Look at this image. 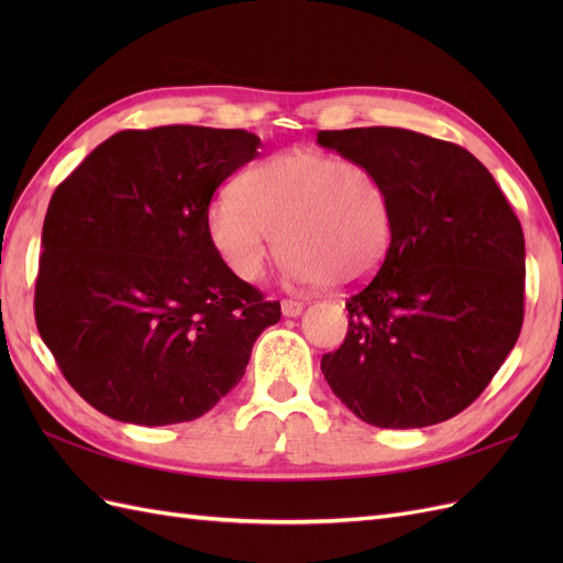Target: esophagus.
I'll use <instances>...</instances> for the list:
<instances>
[{"mask_svg":"<svg viewBox=\"0 0 563 563\" xmlns=\"http://www.w3.org/2000/svg\"><path fill=\"white\" fill-rule=\"evenodd\" d=\"M302 312V302L298 300H282V314L284 317H298Z\"/></svg>","mask_w":563,"mask_h":563,"instance_id":"obj_1","label":"esophagus"}]
</instances>
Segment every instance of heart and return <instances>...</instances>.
I'll return each instance as SVG.
<instances>
[{"instance_id": "heart-1", "label": "heart", "mask_w": 563, "mask_h": 563, "mask_svg": "<svg viewBox=\"0 0 563 563\" xmlns=\"http://www.w3.org/2000/svg\"><path fill=\"white\" fill-rule=\"evenodd\" d=\"M209 234L234 275L258 279L284 253L294 284L340 288L366 282L389 249L391 218L380 178L329 152L288 150L246 172L209 209Z\"/></svg>"}]
</instances>
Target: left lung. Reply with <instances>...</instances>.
<instances>
[{
    "label": "left lung",
    "mask_w": 563,
    "mask_h": 563,
    "mask_svg": "<svg viewBox=\"0 0 563 563\" xmlns=\"http://www.w3.org/2000/svg\"><path fill=\"white\" fill-rule=\"evenodd\" d=\"M376 174L391 236L378 275L347 298L345 343L321 356L333 395L387 430L444 422L482 395L523 321L519 218L465 147L408 129L319 131Z\"/></svg>",
    "instance_id": "obj_1"
}]
</instances>
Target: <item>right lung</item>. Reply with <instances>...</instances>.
Instances as JSON below:
<instances>
[{
	"label": "right lung",
	"mask_w": 563,
	"mask_h": 563,
	"mask_svg": "<svg viewBox=\"0 0 563 563\" xmlns=\"http://www.w3.org/2000/svg\"><path fill=\"white\" fill-rule=\"evenodd\" d=\"M258 147L242 129L119 131L56 187L35 319L96 411L147 428L195 420L279 321V300L236 277L209 234L213 192Z\"/></svg>",
	"instance_id": "add662e5"
}]
</instances>
